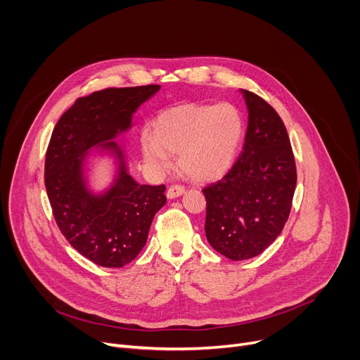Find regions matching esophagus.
I'll return each instance as SVG.
<instances>
[{"mask_svg":"<svg viewBox=\"0 0 360 360\" xmlns=\"http://www.w3.org/2000/svg\"><path fill=\"white\" fill-rule=\"evenodd\" d=\"M184 193H185V188H184V186H181V185H172V186L168 189L167 196H168V199H175V198H178V196H181V195H184Z\"/></svg>","mask_w":360,"mask_h":360,"instance_id":"esophagus-1","label":"esophagus"}]
</instances>
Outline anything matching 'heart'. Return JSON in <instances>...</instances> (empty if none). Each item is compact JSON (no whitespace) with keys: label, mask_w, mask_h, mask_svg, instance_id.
<instances>
[{"label":"heart","mask_w":360,"mask_h":360,"mask_svg":"<svg viewBox=\"0 0 360 360\" xmlns=\"http://www.w3.org/2000/svg\"><path fill=\"white\" fill-rule=\"evenodd\" d=\"M155 134L143 132L145 162L158 174L168 171L171 153H179L181 171L196 182H215L232 168L243 139V117L225 102L179 104L161 112Z\"/></svg>","instance_id":"1"}]
</instances>
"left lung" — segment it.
<instances>
[{
	"label": "left lung",
	"mask_w": 360,
	"mask_h": 360,
	"mask_svg": "<svg viewBox=\"0 0 360 360\" xmlns=\"http://www.w3.org/2000/svg\"><path fill=\"white\" fill-rule=\"evenodd\" d=\"M248 129L239 158L217 184L203 188L205 233L232 261L262 253L282 232L296 188V165L278 112L256 94L240 89Z\"/></svg>",
	"instance_id": "1"
}]
</instances>
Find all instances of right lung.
Listing matches in <instances>:
<instances>
[{
	"label": "right lung",
	"instance_id": "right-lung-1",
	"mask_svg": "<svg viewBox=\"0 0 360 360\" xmlns=\"http://www.w3.org/2000/svg\"><path fill=\"white\" fill-rule=\"evenodd\" d=\"M160 85L108 88L78 98L57 122L45 155V188L57 225L70 245L91 262L122 268L146 243L153 217L164 207L165 186L141 185L129 174L127 153L115 139ZM110 158L112 182L90 186V162Z\"/></svg>",
	"mask_w": 360,
	"mask_h": 360
}]
</instances>
